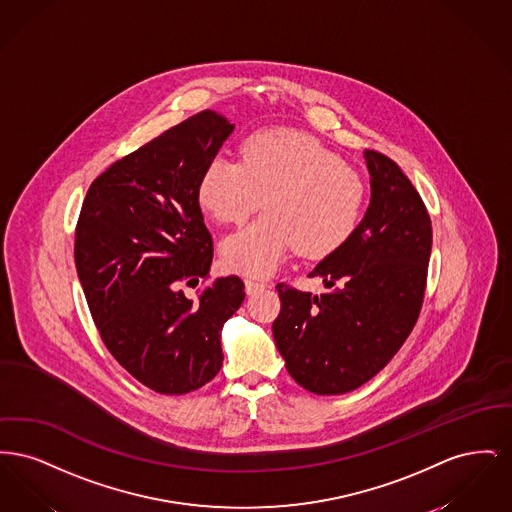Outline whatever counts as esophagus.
<instances>
[{
    "label": "esophagus",
    "instance_id": "34e87169",
    "mask_svg": "<svg viewBox=\"0 0 512 512\" xmlns=\"http://www.w3.org/2000/svg\"><path fill=\"white\" fill-rule=\"evenodd\" d=\"M261 290H265V282H259V280H253V278L245 280V292L249 293V295L261 292Z\"/></svg>",
    "mask_w": 512,
    "mask_h": 512
}]
</instances>
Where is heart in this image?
Instances as JSON below:
<instances>
[{
  "label": "heart",
  "mask_w": 512,
  "mask_h": 512,
  "mask_svg": "<svg viewBox=\"0 0 512 512\" xmlns=\"http://www.w3.org/2000/svg\"><path fill=\"white\" fill-rule=\"evenodd\" d=\"M263 197L267 213L220 244L230 270L267 276L292 247L307 259L336 253L359 224L365 182L317 138L276 128L249 136L242 161H209L197 186L199 205L219 222H242Z\"/></svg>",
  "instance_id": "1"
}]
</instances>
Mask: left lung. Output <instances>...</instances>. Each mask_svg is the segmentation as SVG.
Wrapping results in <instances>:
<instances>
[{"label":"left lung","mask_w":512,"mask_h":512,"mask_svg":"<svg viewBox=\"0 0 512 512\" xmlns=\"http://www.w3.org/2000/svg\"><path fill=\"white\" fill-rule=\"evenodd\" d=\"M365 159V217L309 274L328 292L276 286V347L293 380L317 395L357 390L388 365L409 338L426 290L432 222L424 201L390 157L366 149Z\"/></svg>","instance_id":"8db88e82"}]
</instances>
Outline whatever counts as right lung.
Here are the masks:
<instances>
[{"mask_svg":"<svg viewBox=\"0 0 512 512\" xmlns=\"http://www.w3.org/2000/svg\"><path fill=\"white\" fill-rule=\"evenodd\" d=\"M234 124L201 111L113 163L92 182L76 224L74 263L99 336L138 382L182 395L222 366L220 332L244 303L238 276H209L213 240L197 186Z\"/></svg>","mask_w":512,"mask_h":512,"instance_id":"1","label":"right lung"}]
</instances>
